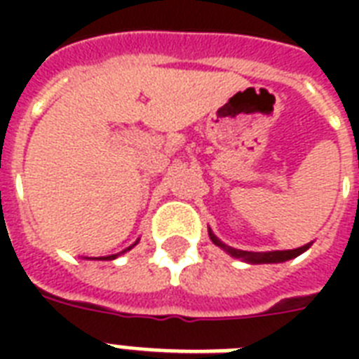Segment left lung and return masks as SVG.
<instances>
[{
  "mask_svg": "<svg viewBox=\"0 0 359 359\" xmlns=\"http://www.w3.org/2000/svg\"><path fill=\"white\" fill-rule=\"evenodd\" d=\"M134 245V244H132ZM128 250H132V248H126V250H123V251H128ZM114 259H117V255H109V257H104V261H114Z\"/></svg>",
  "mask_w": 359,
  "mask_h": 359,
  "instance_id": "8db88e82",
  "label": "left lung"
}]
</instances>
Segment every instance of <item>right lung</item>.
Listing matches in <instances>:
<instances>
[{
  "mask_svg": "<svg viewBox=\"0 0 359 359\" xmlns=\"http://www.w3.org/2000/svg\"><path fill=\"white\" fill-rule=\"evenodd\" d=\"M208 235H210V238H212L214 244L222 245V248L229 251L233 257H236V259H242V261H245V262H255V264L285 262V261H289V259H294V257H298L300 253H304V251L309 248V244H307V245H302V248H296V250H278V251H262V253H251V251L231 250V248H227L225 244H222V240H218L216 236H214L212 231H208Z\"/></svg>",
  "mask_w": 359,
  "mask_h": 359,
  "instance_id": "add662e5",
  "label": "right lung"
}]
</instances>
